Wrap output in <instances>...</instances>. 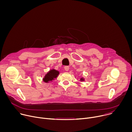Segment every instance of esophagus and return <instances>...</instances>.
Listing matches in <instances>:
<instances>
[{
  "mask_svg": "<svg viewBox=\"0 0 132 132\" xmlns=\"http://www.w3.org/2000/svg\"><path fill=\"white\" fill-rule=\"evenodd\" d=\"M64 69H65V71H68V70H69V67H68V66H65V67H64Z\"/></svg>",
  "mask_w": 132,
  "mask_h": 132,
  "instance_id": "34e87169",
  "label": "esophagus"
}]
</instances>
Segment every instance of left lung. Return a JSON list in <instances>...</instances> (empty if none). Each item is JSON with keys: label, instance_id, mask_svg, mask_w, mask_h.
Segmentation results:
<instances>
[{"label": "left lung", "instance_id": "1", "mask_svg": "<svg viewBox=\"0 0 132 132\" xmlns=\"http://www.w3.org/2000/svg\"><path fill=\"white\" fill-rule=\"evenodd\" d=\"M85 80V79L84 78V77H81L80 79V81L82 82V81H84Z\"/></svg>", "mask_w": 132, "mask_h": 132}]
</instances>
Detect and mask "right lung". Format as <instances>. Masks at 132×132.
<instances>
[{
    "label": "right lung",
    "mask_w": 132,
    "mask_h": 132,
    "mask_svg": "<svg viewBox=\"0 0 132 132\" xmlns=\"http://www.w3.org/2000/svg\"><path fill=\"white\" fill-rule=\"evenodd\" d=\"M60 74V72L54 69L50 70L43 78L42 80L45 83H48L50 81H52L55 78H57Z\"/></svg>",
    "instance_id": "add662e5"
}]
</instances>
